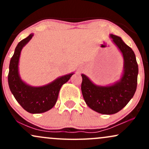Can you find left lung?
<instances>
[{"instance_id":"left-lung-1","label":"left lung","mask_w":149,"mask_h":149,"mask_svg":"<svg viewBox=\"0 0 149 149\" xmlns=\"http://www.w3.org/2000/svg\"><path fill=\"white\" fill-rule=\"evenodd\" d=\"M110 38L123 58V71L120 79L103 86L95 84L88 76L81 74V91L85 103L95 111L106 115L120 111L132 98L136 90L139 71L131 47L120 37L110 34Z\"/></svg>"}]
</instances>
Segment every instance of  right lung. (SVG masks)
<instances>
[{
    "mask_svg": "<svg viewBox=\"0 0 149 149\" xmlns=\"http://www.w3.org/2000/svg\"><path fill=\"white\" fill-rule=\"evenodd\" d=\"M33 36L31 33L17 45L10 59L8 73V85L15 100L24 110L30 113H41L50 110L57 102L59 90L74 73L56 78L48 84L33 87L22 80L19 72V61L22 49Z\"/></svg>",
    "mask_w": 149,
    "mask_h": 149,
    "instance_id": "obj_1",
    "label": "right lung"
}]
</instances>
